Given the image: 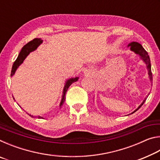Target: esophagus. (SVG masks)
<instances>
[{"instance_id":"1","label":"esophagus","mask_w":160,"mask_h":160,"mask_svg":"<svg viewBox=\"0 0 160 160\" xmlns=\"http://www.w3.org/2000/svg\"><path fill=\"white\" fill-rule=\"evenodd\" d=\"M84 72H85V74H88V75H90V72L87 71V70H85V71H84Z\"/></svg>"}]
</instances>
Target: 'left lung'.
Masks as SVG:
<instances>
[{
  "instance_id": "1",
  "label": "left lung",
  "mask_w": 160,
  "mask_h": 160,
  "mask_svg": "<svg viewBox=\"0 0 160 160\" xmlns=\"http://www.w3.org/2000/svg\"><path fill=\"white\" fill-rule=\"evenodd\" d=\"M128 47L130 48V50L133 51V52L138 55L140 57V58L144 62L146 65V68H147L148 70V78L150 79V82H152V71H151V63H150V56H149L148 53L147 51L145 50V48L142 47V46L141 44H140L138 42H131L130 44H128ZM149 93L147 96H146L145 98L143 100L142 102L139 105V107L135 109L134 112H132L131 114L133 113L134 112H136V111L138 110L140 107H142V105L144 104L146 99L148 98V97L149 96Z\"/></svg>"
}]
</instances>
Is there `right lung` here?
<instances>
[{"instance_id":"1","label":"right lung","mask_w":160,"mask_h":160,"mask_svg":"<svg viewBox=\"0 0 160 160\" xmlns=\"http://www.w3.org/2000/svg\"><path fill=\"white\" fill-rule=\"evenodd\" d=\"M42 42H43V40H42L41 39H38V38H36V39H33L31 42H29V43H28V44H25L22 48V49L20 51V53H19L17 59H16L15 61L14 62V63H13V65H12L11 75H10V76L12 77L13 75H15L16 70H17L19 66H20V65L23 63V61H25V59L27 58V56H28L31 52H32V51L36 50L38 48V47H39V46L41 44H42ZM78 79H79V77L71 78H69V79H68L66 82H65L64 88L63 90V94H62L61 100L60 104H59V107H60V109H61V107L63 106L65 99H66V97H66V94L68 89L69 87L72 85V83L76 82V81L78 80ZM13 99H15L14 97H13ZM28 115L32 116V117H34L33 116L29 114V113H28ZM36 117L37 118H43L42 116H36Z\"/></svg>"}]
</instances>
